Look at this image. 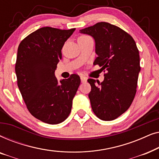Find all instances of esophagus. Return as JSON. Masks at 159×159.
<instances>
[{
	"label": "esophagus",
	"mask_w": 159,
	"mask_h": 159,
	"mask_svg": "<svg viewBox=\"0 0 159 159\" xmlns=\"http://www.w3.org/2000/svg\"><path fill=\"white\" fill-rule=\"evenodd\" d=\"M80 80H81V82H82V83H83V82H85L87 81L86 77H83V76H81V77H80Z\"/></svg>",
	"instance_id": "obj_1"
}]
</instances>
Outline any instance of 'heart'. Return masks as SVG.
<instances>
[{
    "instance_id": "1",
    "label": "heart",
    "mask_w": 159,
    "mask_h": 159,
    "mask_svg": "<svg viewBox=\"0 0 159 159\" xmlns=\"http://www.w3.org/2000/svg\"><path fill=\"white\" fill-rule=\"evenodd\" d=\"M87 37H88V36H86V35H82V36H80L79 38H87Z\"/></svg>"
}]
</instances>
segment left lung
I'll return each mask as SVG.
<instances>
[{"label":"left lung","mask_w":159,"mask_h":159,"mask_svg":"<svg viewBox=\"0 0 159 159\" xmlns=\"http://www.w3.org/2000/svg\"><path fill=\"white\" fill-rule=\"evenodd\" d=\"M80 32L94 38L98 56L93 64L106 72L101 83L88 80L91 107L101 120H114L129 108L135 95L140 71L136 43L127 32L108 22H98Z\"/></svg>","instance_id":"8db88e82"}]
</instances>
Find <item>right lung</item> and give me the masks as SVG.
Segmentation results:
<instances>
[{
  "mask_svg": "<svg viewBox=\"0 0 159 159\" xmlns=\"http://www.w3.org/2000/svg\"><path fill=\"white\" fill-rule=\"evenodd\" d=\"M75 30L40 28L18 48L15 71L21 96L30 114L49 125L61 123L69 116L80 84L77 75L60 81L54 75L62 48Z\"/></svg>",
  "mask_w": 159,
  "mask_h": 159,
  "instance_id": "add662e5",
  "label": "right lung"
}]
</instances>
